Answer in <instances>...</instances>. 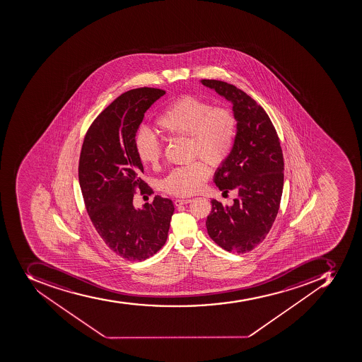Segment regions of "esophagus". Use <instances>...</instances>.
<instances>
[{"label":"esophagus","instance_id":"esophagus-1","mask_svg":"<svg viewBox=\"0 0 362 362\" xmlns=\"http://www.w3.org/2000/svg\"><path fill=\"white\" fill-rule=\"evenodd\" d=\"M192 198H180V199L174 200V205L179 207V206L185 205V204L192 203Z\"/></svg>","mask_w":362,"mask_h":362}]
</instances>
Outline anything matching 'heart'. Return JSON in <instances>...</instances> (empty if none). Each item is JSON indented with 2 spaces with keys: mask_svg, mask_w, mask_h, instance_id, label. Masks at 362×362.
Segmentation results:
<instances>
[{
  "mask_svg": "<svg viewBox=\"0 0 362 362\" xmlns=\"http://www.w3.org/2000/svg\"><path fill=\"white\" fill-rule=\"evenodd\" d=\"M156 125L168 136L189 138L192 158L204 159L213 168L229 158L237 134V119L231 110L213 108L209 101L194 95L172 101L157 118ZM136 150L140 160L150 166H156L162 158V146L146 131L136 134ZM209 177L207 164L196 160L170 170L162 180V189L174 196H192L203 188Z\"/></svg>",
  "mask_w": 362,
  "mask_h": 362,
  "instance_id": "obj_1",
  "label": "heart"
}]
</instances>
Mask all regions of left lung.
Returning <instances> with one entry per match:
<instances>
[{
    "instance_id": "1",
    "label": "left lung",
    "mask_w": 362,
    "mask_h": 362,
    "mask_svg": "<svg viewBox=\"0 0 362 362\" xmlns=\"http://www.w3.org/2000/svg\"><path fill=\"white\" fill-rule=\"evenodd\" d=\"M233 103L237 134L229 158L214 174L221 192H238L231 206L213 199L206 220L209 237L226 252L246 253L264 240L279 211L284 157L279 138L264 109L233 84L202 80Z\"/></svg>"
}]
</instances>
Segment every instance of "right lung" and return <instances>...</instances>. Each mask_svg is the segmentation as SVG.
<instances>
[{
  "label": "right lung",
  "mask_w": 362,
  "mask_h": 362,
  "mask_svg": "<svg viewBox=\"0 0 362 362\" xmlns=\"http://www.w3.org/2000/svg\"><path fill=\"white\" fill-rule=\"evenodd\" d=\"M164 90L133 88L122 94L88 127L81 150L78 180L88 216L107 246L127 261H144L168 239L172 200L156 196L136 209V188L153 194L141 179L136 150L139 127Z\"/></svg>",
  "instance_id": "obj_1"
}]
</instances>
